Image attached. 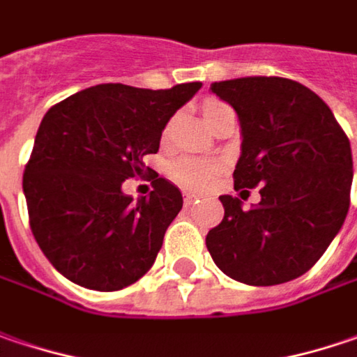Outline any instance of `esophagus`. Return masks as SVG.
I'll return each mask as SVG.
<instances>
[{"label":"esophagus","instance_id":"esophagus-1","mask_svg":"<svg viewBox=\"0 0 357 357\" xmlns=\"http://www.w3.org/2000/svg\"><path fill=\"white\" fill-rule=\"evenodd\" d=\"M195 201H197V195H192V192H185V205L190 206Z\"/></svg>","mask_w":357,"mask_h":357}]
</instances>
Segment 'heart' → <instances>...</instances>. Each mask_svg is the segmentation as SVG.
Instances as JSON below:
<instances>
[{
  "instance_id": "obj_1",
  "label": "heart",
  "mask_w": 357,
  "mask_h": 357,
  "mask_svg": "<svg viewBox=\"0 0 357 357\" xmlns=\"http://www.w3.org/2000/svg\"><path fill=\"white\" fill-rule=\"evenodd\" d=\"M219 104H206L205 106V118L211 116L215 110H219ZM221 162L213 160V158H197V156H183L176 158L170 165V176L190 190H203L208 188L215 178L221 174Z\"/></svg>"
}]
</instances>
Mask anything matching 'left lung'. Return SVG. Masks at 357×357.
I'll return each instance as SVG.
<instances>
[{
  "label": "left lung",
  "instance_id": "1",
  "mask_svg": "<svg viewBox=\"0 0 357 357\" xmlns=\"http://www.w3.org/2000/svg\"><path fill=\"white\" fill-rule=\"evenodd\" d=\"M211 92L239 118L235 188L261 185V201L245 211L237 197H219L225 217L208 231L206 249L235 281H291L312 269L346 221L354 181L348 136L299 82L253 76L215 82Z\"/></svg>",
  "mask_w": 357,
  "mask_h": 357
}]
</instances>
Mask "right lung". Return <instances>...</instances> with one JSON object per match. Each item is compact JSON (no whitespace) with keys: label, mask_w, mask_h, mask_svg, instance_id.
Wrapping results in <instances>:
<instances>
[{"label":"right lung","mask_w":357,"mask_h":357,"mask_svg":"<svg viewBox=\"0 0 357 357\" xmlns=\"http://www.w3.org/2000/svg\"><path fill=\"white\" fill-rule=\"evenodd\" d=\"M201 82L170 90L98 84L45 112L24 172L31 233L47 261L76 285L118 291L152 267L183 208L181 190L151 174L149 197L122 183L144 172L174 112Z\"/></svg>","instance_id":"obj_1"}]
</instances>
